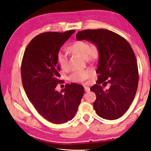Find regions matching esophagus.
I'll return each instance as SVG.
<instances>
[{
  "label": "esophagus",
  "mask_w": 151,
  "mask_h": 151,
  "mask_svg": "<svg viewBox=\"0 0 151 151\" xmlns=\"http://www.w3.org/2000/svg\"><path fill=\"white\" fill-rule=\"evenodd\" d=\"M84 90L86 93H88L90 91V88L88 86H84Z\"/></svg>",
  "instance_id": "1"
}]
</instances>
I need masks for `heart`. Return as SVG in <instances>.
Listing matches in <instances>:
<instances>
[{"label": "heart", "instance_id": "b5f03b06", "mask_svg": "<svg viewBox=\"0 0 151 151\" xmlns=\"http://www.w3.org/2000/svg\"><path fill=\"white\" fill-rule=\"evenodd\" d=\"M67 50L73 54L77 55L85 58L86 60L94 62L99 57V48L96 44L89 43L84 40H77L67 47ZM57 61L61 68L65 70L68 68V58L65 54L58 52L57 54ZM92 72L89 70L77 71L73 72L69 76V81L74 83H84L90 78Z\"/></svg>", "mask_w": 151, "mask_h": 151}]
</instances>
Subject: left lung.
Wrapping results in <instances>:
<instances>
[{"label":"left lung","instance_id":"left-lung-1","mask_svg":"<svg viewBox=\"0 0 151 151\" xmlns=\"http://www.w3.org/2000/svg\"><path fill=\"white\" fill-rule=\"evenodd\" d=\"M76 39L89 41L99 48L98 79L90 89L96 96L94 110L104 119H118L129 108L138 87V66L133 50L125 38L108 29L81 31ZM102 83L104 86L109 83L111 87L104 90L100 85Z\"/></svg>","mask_w":151,"mask_h":151}]
</instances>
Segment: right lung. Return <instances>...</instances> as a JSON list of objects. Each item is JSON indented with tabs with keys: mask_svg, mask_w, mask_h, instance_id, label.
Returning <instances> with one entry per match:
<instances>
[{
	"mask_svg": "<svg viewBox=\"0 0 151 151\" xmlns=\"http://www.w3.org/2000/svg\"><path fill=\"white\" fill-rule=\"evenodd\" d=\"M45 32L32 40L27 46L21 63V78L25 93L36 111L47 120L61 124L71 120L84 94L80 84H67L58 92L55 89L60 77L57 54L74 33Z\"/></svg>",
	"mask_w": 151,
	"mask_h": 151,
	"instance_id": "obj_1",
	"label": "right lung"
}]
</instances>
